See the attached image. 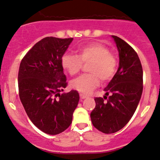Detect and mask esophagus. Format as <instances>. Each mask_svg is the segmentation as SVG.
I'll return each mask as SVG.
<instances>
[{
    "label": "esophagus",
    "instance_id": "esophagus-1",
    "mask_svg": "<svg viewBox=\"0 0 160 160\" xmlns=\"http://www.w3.org/2000/svg\"><path fill=\"white\" fill-rule=\"evenodd\" d=\"M79 96H80V98H81V99L87 98V96L85 95V94H83V93H80V94H79Z\"/></svg>",
    "mask_w": 160,
    "mask_h": 160
}]
</instances>
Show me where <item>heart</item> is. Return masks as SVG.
<instances>
[{"instance_id": "1", "label": "heart", "mask_w": 160, "mask_h": 160, "mask_svg": "<svg viewBox=\"0 0 160 160\" xmlns=\"http://www.w3.org/2000/svg\"><path fill=\"white\" fill-rule=\"evenodd\" d=\"M89 74L79 76L71 82V87L82 93L89 94L100 85V79L104 82L111 81L116 74L118 60L109 52L106 45L92 42L78 49V56L64 53L61 57V66L71 76L78 74L83 64L88 63Z\"/></svg>"}]
</instances>
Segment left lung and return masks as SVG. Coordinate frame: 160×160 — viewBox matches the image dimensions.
Returning <instances> with one entry per match:
<instances>
[{
	"instance_id": "left-lung-1",
	"label": "left lung",
	"mask_w": 160,
	"mask_h": 160,
	"mask_svg": "<svg viewBox=\"0 0 160 160\" xmlns=\"http://www.w3.org/2000/svg\"><path fill=\"white\" fill-rule=\"evenodd\" d=\"M112 37L119 52V67L104 89L106 96L95 97L96 107L90 114L94 127L108 134L118 131L128 123L143 91V70L138 53L122 39Z\"/></svg>"
}]
</instances>
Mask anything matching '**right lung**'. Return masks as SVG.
Instances as JSON below:
<instances>
[{"mask_svg": "<svg viewBox=\"0 0 160 160\" xmlns=\"http://www.w3.org/2000/svg\"><path fill=\"white\" fill-rule=\"evenodd\" d=\"M73 38L46 37L24 56L18 74L19 95L29 118L44 133L59 134L72 122L79 94H60L68 82L61 57Z\"/></svg>", "mask_w": 160, "mask_h": 160, "instance_id": "add662e5", "label": "right lung"}]
</instances>
